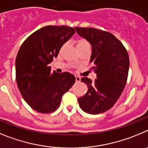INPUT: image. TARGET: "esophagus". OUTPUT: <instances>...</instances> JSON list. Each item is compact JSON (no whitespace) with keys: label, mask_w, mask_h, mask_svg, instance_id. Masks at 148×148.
I'll return each instance as SVG.
<instances>
[{"label":"esophagus","mask_w":148,"mask_h":148,"mask_svg":"<svg viewBox=\"0 0 148 148\" xmlns=\"http://www.w3.org/2000/svg\"><path fill=\"white\" fill-rule=\"evenodd\" d=\"M75 79H76V82H79V81H80V77H78V76H77V75H75Z\"/></svg>","instance_id":"34e87169"}]
</instances>
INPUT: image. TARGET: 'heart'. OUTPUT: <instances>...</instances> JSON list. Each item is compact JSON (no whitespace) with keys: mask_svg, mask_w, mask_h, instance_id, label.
<instances>
[{"mask_svg":"<svg viewBox=\"0 0 148 148\" xmlns=\"http://www.w3.org/2000/svg\"><path fill=\"white\" fill-rule=\"evenodd\" d=\"M77 49H90V44L86 39H80L77 42Z\"/></svg>","mask_w":148,"mask_h":148,"instance_id":"b5f03b06","label":"heart"}]
</instances>
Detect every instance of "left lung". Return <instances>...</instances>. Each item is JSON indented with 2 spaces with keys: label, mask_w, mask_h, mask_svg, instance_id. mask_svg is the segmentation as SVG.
<instances>
[{
  "label": "left lung",
  "mask_w": 148,
  "mask_h": 148,
  "mask_svg": "<svg viewBox=\"0 0 148 148\" xmlns=\"http://www.w3.org/2000/svg\"><path fill=\"white\" fill-rule=\"evenodd\" d=\"M76 32L92 46L90 62L97 74L92 80L82 77L86 94L78 99L80 108L90 114H99L114 106L125 86L129 69L126 49L114 34L94 28L75 27Z\"/></svg>",
  "instance_id": "8db88e82"
}]
</instances>
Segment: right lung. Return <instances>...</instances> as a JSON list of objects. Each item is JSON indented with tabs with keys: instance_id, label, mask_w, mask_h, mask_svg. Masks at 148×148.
<instances>
[{
	"instance_id": "obj_1",
	"label": "right lung",
	"mask_w": 148,
	"mask_h": 148,
	"mask_svg": "<svg viewBox=\"0 0 148 148\" xmlns=\"http://www.w3.org/2000/svg\"><path fill=\"white\" fill-rule=\"evenodd\" d=\"M74 33L69 26H46L28 37L20 48L15 60L16 81L23 98L38 112L57 110L62 95L75 82L73 74L51 73L49 66Z\"/></svg>"
}]
</instances>
